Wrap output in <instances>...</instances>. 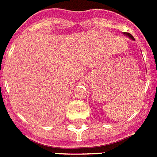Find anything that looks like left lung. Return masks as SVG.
Instances as JSON below:
<instances>
[{
  "label": "left lung",
  "instance_id": "left-lung-1",
  "mask_svg": "<svg viewBox=\"0 0 157 157\" xmlns=\"http://www.w3.org/2000/svg\"><path fill=\"white\" fill-rule=\"evenodd\" d=\"M124 34H125V35H127V36H129V37L130 38V39H133V40H134V38L133 37V35H130V34H129V33H127V32H125V33H124Z\"/></svg>",
  "mask_w": 157,
  "mask_h": 157
}]
</instances>
